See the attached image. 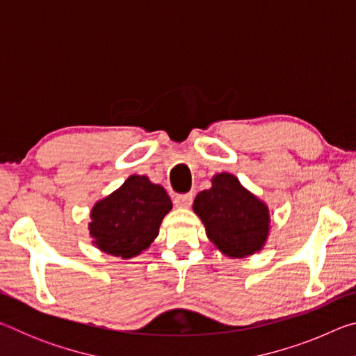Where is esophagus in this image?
<instances>
[{"mask_svg":"<svg viewBox=\"0 0 356 356\" xmlns=\"http://www.w3.org/2000/svg\"><path fill=\"white\" fill-rule=\"evenodd\" d=\"M193 202L191 195H176L174 196V206L176 207H190Z\"/></svg>","mask_w":356,"mask_h":356,"instance_id":"esophagus-1","label":"esophagus"}]
</instances>
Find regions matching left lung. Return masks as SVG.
I'll return each instance as SVG.
<instances>
[{
    "instance_id": "1",
    "label": "left lung",
    "mask_w": 356,
    "mask_h": 356,
    "mask_svg": "<svg viewBox=\"0 0 356 356\" xmlns=\"http://www.w3.org/2000/svg\"><path fill=\"white\" fill-rule=\"evenodd\" d=\"M193 210L206 226L207 237L229 257L250 256L267 240V206L245 190L232 174H216L212 188L197 193Z\"/></svg>"
}]
</instances>
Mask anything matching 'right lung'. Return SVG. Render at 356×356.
<instances>
[{
  "instance_id": "right-lung-1",
  "label": "right lung",
  "mask_w": 356,
  "mask_h": 356,
  "mask_svg": "<svg viewBox=\"0 0 356 356\" xmlns=\"http://www.w3.org/2000/svg\"><path fill=\"white\" fill-rule=\"evenodd\" d=\"M172 202L161 185L146 176H130L119 190L95 204L89 231L94 245L129 259L149 248Z\"/></svg>"
}]
</instances>
